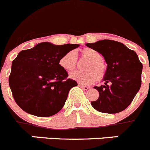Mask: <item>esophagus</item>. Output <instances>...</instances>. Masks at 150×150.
Wrapping results in <instances>:
<instances>
[{
    "label": "esophagus",
    "mask_w": 150,
    "mask_h": 150,
    "mask_svg": "<svg viewBox=\"0 0 150 150\" xmlns=\"http://www.w3.org/2000/svg\"><path fill=\"white\" fill-rule=\"evenodd\" d=\"M78 86H79L80 87H81L83 90H87V89H89V87H88V86H84V85L83 84H81V83H78Z\"/></svg>",
    "instance_id": "obj_1"
}]
</instances>
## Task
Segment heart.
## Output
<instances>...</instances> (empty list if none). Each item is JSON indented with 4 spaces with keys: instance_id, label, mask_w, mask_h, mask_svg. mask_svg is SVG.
Masks as SVG:
<instances>
[{
    "instance_id": "b5f03b06",
    "label": "heart",
    "mask_w": 150,
    "mask_h": 150,
    "mask_svg": "<svg viewBox=\"0 0 150 150\" xmlns=\"http://www.w3.org/2000/svg\"><path fill=\"white\" fill-rule=\"evenodd\" d=\"M80 59L87 60L84 66L85 72H74L70 74V78L82 84L87 85L93 83L97 79L101 81L106 76L107 66L102 60V55L94 49L85 47L78 52ZM78 59L73 52L70 51L64 54L60 58L59 65L67 72L73 71L77 67Z\"/></svg>"
}]
</instances>
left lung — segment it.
I'll return each mask as SVG.
<instances>
[{"label":"left lung","mask_w":150,"mask_h":150,"mask_svg":"<svg viewBox=\"0 0 150 150\" xmlns=\"http://www.w3.org/2000/svg\"><path fill=\"white\" fill-rule=\"evenodd\" d=\"M104 57L107 72L104 85L95 86L99 98L92 101L93 108L100 112H120L132 103L141 85L143 65L135 51L120 42L102 40L86 43Z\"/></svg>","instance_id":"left-lung-1"}]
</instances>
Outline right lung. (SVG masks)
<instances>
[{
	"instance_id": "1",
	"label": "right lung",
	"mask_w": 150,
	"mask_h": 150,
	"mask_svg": "<svg viewBox=\"0 0 150 150\" xmlns=\"http://www.w3.org/2000/svg\"><path fill=\"white\" fill-rule=\"evenodd\" d=\"M78 46L43 42L18 53L12 63L9 83L15 102L23 111L50 117L63 108L69 90L78 83L68 78L59 60Z\"/></svg>"
}]
</instances>
